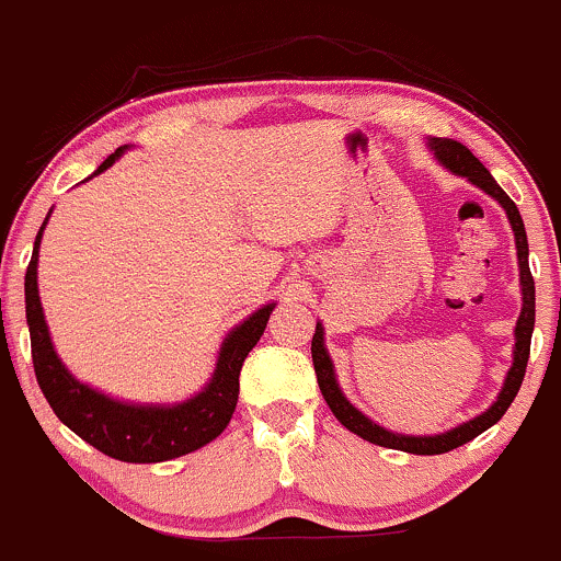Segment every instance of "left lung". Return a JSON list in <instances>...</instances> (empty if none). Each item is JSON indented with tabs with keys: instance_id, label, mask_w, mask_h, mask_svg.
<instances>
[{
	"instance_id": "left-lung-1",
	"label": "left lung",
	"mask_w": 561,
	"mask_h": 561,
	"mask_svg": "<svg viewBox=\"0 0 561 561\" xmlns=\"http://www.w3.org/2000/svg\"><path fill=\"white\" fill-rule=\"evenodd\" d=\"M426 146L442 168L450 170L453 175L466 178V181L473 183V186L482 188L484 194H490L492 199L506 210L511 231H514L516 263H519L522 311L514 328V359H511V367L506 378H503V386L501 391H497L495 402H492L484 412H479L477 417H471V421L460 423V426L455 428L442 431V434H421V436L397 434V431L378 426V423L370 421L365 412L356 410L354 404L348 402L346 393L341 389V383H337L335 365H332L330 359V351L324 346L322 322H317V330H313L311 356H313V370H317V380H319V391H322L324 402H328L332 415H335L337 421L351 431V434L362 436V439L373 442V445L391 447V450H402L412 455H442V453L455 450V447L466 445V442H471L473 436H479L482 431L495 426V423L506 415L511 402H514L516 391H519L522 380H525L527 359H530V341H533V328H535V282L530 274V261H527V257H530V248H527V231H525V224H522V215L516 210V205L511 202L506 191L497 186V181L490 175V170L484 168V164L479 162V159L473 157L463 144H458V140L453 138H426Z\"/></svg>"
}]
</instances>
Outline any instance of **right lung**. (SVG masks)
Masks as SVG:
<instances>
[{
  "label": "right lung",
  "mask_w": 561,
  "mask_h": 561,
  "mask_svg": "<svg viewBox=\"0 0 561 561\" xmlns=\"http://www.w3.org/2000/svg\"><path fill=\"white\" fill-rule=\"evenodd\" d=\"M127 149L130 146H119L90 178L108 170ZM50 213L39 226L26 268V322L36 383L55 415L95 450L108 458L125 460V463H162V460L181 458V455L210 445L215 436L224 434L233 410H237L239 370H242L252 346L261 341L276 304L261 306L244 322L229 330V335L220 343L210 380L194 397L172 404L125 402V399L108 397V393L73 378L53 346L50 328H47L45 309L39 300V285H36L39 244Z\"/></svg>",
  "instance_id": "right-lung-1"
}]
</instances>
